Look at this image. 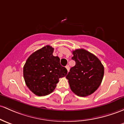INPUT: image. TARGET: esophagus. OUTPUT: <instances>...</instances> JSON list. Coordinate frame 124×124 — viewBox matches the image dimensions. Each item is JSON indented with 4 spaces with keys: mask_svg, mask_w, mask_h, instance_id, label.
Wrapping results in <instances>:
<instances>
[{
    "mask_svg": "<svg viewBox=\"0 0 124 124\" xmlns=\"http://www.w3.org/2000/svg\"><path fill=\"white\" fill-rule=\"evenodd\" d=\"M66 69H67L68 72H69V69H70V68H69V65H66Z\"/></svg>",
    "mask_w": 124,
    "mask_h": 124,
    "instance_id": "1",
    "label": "esophagus"
}]
</instances>
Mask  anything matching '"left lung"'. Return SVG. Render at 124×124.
Masks as SVG:
<instances>
[{
	"label": "left lung",
	"instance_id": "1",
	"mask_svg": "<svg viewBox=\"0 0 124 124\" xmlns=\"http://www.w3.org/2000/svg\"><path fill=\"white\" fill-rule=\"evenodd\" d=\"M72 54V59L75 61L76 64L66 77L70 89L79 96L90 95L101 84L104 66L96 56L84 49L75 50Z\"/></svg>",
	"mask_w": 124,
	"mask_h": 124
}]
</instances>
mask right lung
Listing matches in <instances>:
<instances>
[{
    "label": "right lung",
    "instance_id": "add662e5",
    "mask_svg": "<svg viewBox=\"0 0 124 124\" xmlns=\"http://www.w3.org/2000/svg\"><path fill=\"white\" fill-rule=\"evenodd\" d=\"M54 48L46 45L29 56L23 66V77L28 88L38 96H45L54 91L60 78L67 69L60 64L58 56L53 55Z\"/></svg>",
    "mask_w": 124,
    "mask_h": 124
}]
</instances>
